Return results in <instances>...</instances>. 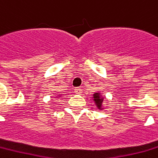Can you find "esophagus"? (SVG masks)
Listing matches in <instances>:
<instances>
[{
	"instance_id": "obj_1",
	"label": "esophagus",
	"mask_w": 158,
	"mask_h": 158,
	"mask_svg": "<svg viewBox=\"0 0 158 158\" xmlns=\"http://www.w3.org/2000/svg\"><path fill=\"white\" fill-rule=\"evenodd\" d=\"M74 92L78 94H80V93H82V89L80 87H76L74 89Z\"/></svg>"
}]
</instances>
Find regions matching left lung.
Masks as SVG:
<instances>
[{"label":"left lung","mask_w":158,"mask_h":158,"mask_svg":"<svg viewBox=\"0 0 158 158\" xmlns=\"http://www.w3.org/2000/svg\"><path fill=\"white\" fill-rule=\"evenodd\" d=\"M93 98H94V101L96 103V105L98 108H100L102 106V104H103V98L99 97V95H98V93H96V94H94V96H93Z\"/></svg>","instance_id":"left-lung-1"}]
</instances>
